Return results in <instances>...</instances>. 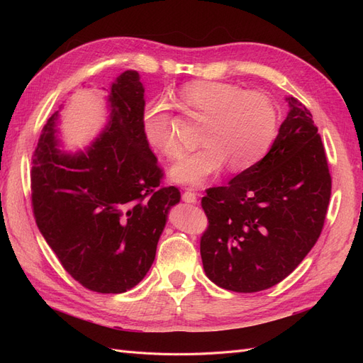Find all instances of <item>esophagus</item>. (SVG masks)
Listing matches in <instances>:
<instances>
[{
	"label": "esophagus",
	"mask_w": 363,
	"mask_h": 363,
	"mask_svg": "<svg viewBox=\"0 0 363 363\" xmlns=\"http://www.w3.org/2000/svg\"><path fill=\"white\" fill-rule=\"evenodd\" d=\"M182 199L184 203H196V194L192 189H186L182 195Z\"/></svg>",
	"instance_id": "esophagus-1"
}]
</instances>
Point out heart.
Returning a JSON list of instances; mask_svg holds the SVG:
<instances>
[{"label":"heart","instance_id":"1","mask_svg":"<svg viewBox=\"0 0 363 363\" xmlns=\"http://www.w3.org/2000/svg\"><path fill=\"white\" fill-rule=\"evenodd\" d=\"M179 98L186 111L208 119L201 135L204 147L184 152L172 164L169 177L174 182L203 184L225 163L230 171H245L263 159L276 139L277 108L260 92H245L224 82H192L182 87ZM142 131L148 144L163 156L175 157L180 152L172 107L164 98L145 106Z\"/></svg>","mask_w":363,"mask_h":363}]
</instances>
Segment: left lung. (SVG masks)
Instances as JSON below:
<instances>
[{"label":"left lung","instance_id":"left-lung-1","mask_svg":"<svg viewBox=\"0 0 363 363\" xmlns=\"http://www.w3.org/2000/svg\"><path fill=\"white\" fill-rule=\"evenodd\" d=\"M289 112L267 156L225 186L207 189L208 227L200 252L219 288L259 292L286 279L320 238L332 177L312 113L288 96Z\"/></svg>","mask_w":363,"mask_h":363}]
</instances>
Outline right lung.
I'll return each mask as SVG.
<instances>
[{"mask_svg":"<svg viewBox=\"0 0 363 363\" xmlns=\"http://www.w3.org/2000/svg\"><path fill=\"white\" fill-rule=\"evenodd\" d=\"M144 86L125 71L107 96L111 116L84 151L60 150L59 112L33 152L36 224L62 267L84 288L123 294L147 276L168 212L180 201L142 131Z\"/></svg>","mask_w":363,"mask_h":363,"instance_id":"right-lung-1","label":"right lung"}]
</instances>
